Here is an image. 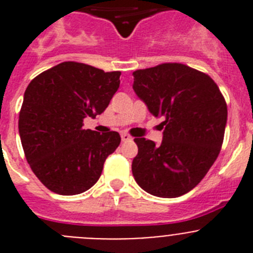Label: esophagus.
I'll list each match as a JSON object with an SVG mask.
<instances>
[{"label":"esophagus","instance_id":"obj_1","mask_svg":"<svg viewBox=\"0 0 253 253\" xmlns=\"http://www.w3.org/2000/svg\"><path fill=\"white\" fill-rule=\"evenodd\" d=\"M131 137L128 133H122V140L123 142H126V140H130Z\"/></svg>","mask_w":253,"mask_h":253}]
</instances>
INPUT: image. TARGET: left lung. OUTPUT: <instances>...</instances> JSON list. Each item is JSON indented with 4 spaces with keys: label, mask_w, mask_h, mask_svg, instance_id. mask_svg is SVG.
<instances>
[{
    "label": "left lung",
    "mask_w": 253,
    "mask_h": 253,
    "mask_svg": "<svg viewBox=\"0 0 253 253\" xmlns=\"http://www.w3.org/2000/svg\"><path fill=\"white\" fill-rule=\"evenodd\" d=\"M133 90L154 116H163L160 146L135 138L133 176L144 191L177 198L204 178L218 157L227 124V104L208 75L181 63L133 72Z\"/></svg>",
    "instance_id": "1"
}]
</instances>
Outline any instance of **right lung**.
<instances>
[{"instance_id":"1","label":"right lung","mask_w":253,"mask_h":253,"mask_svg":"<svg viewBox=\"0 0 253 253\" xmlns=\"http://www.w3.org/2000/svg\"><path fill=\"white\" fill-rule=\"evenodd\" d=\"M119 71L63 62L29 84L19 115L28 163L44 186L77 195L97 182L105 160L120 144L116 131L84 129V119L104 113L120 84Z\"/></svg>"}]
</instances>
